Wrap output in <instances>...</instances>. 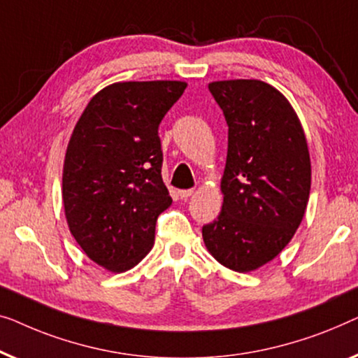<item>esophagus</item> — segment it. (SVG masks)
<instances>
[{
    "instance_id": "esophagus-1",
    "label": "esophagus",
    "mask_w": 358,
    "mask_h": 358,
    "mask_svg": "<svg viewBox=\"0 0 358 358\" xmlns=\"http://www.w3.org/2000/svg\"><path fill=\"white\" fill-rule=\"evenodd\" d=\"M193 193H194V189H180L178 196L181 199H188L189 196H193Z\"/></svg>"
}]
</instances>
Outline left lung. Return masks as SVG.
<instances>
[{"label": "left lung", "instance_id": "8db88e82", "mask_svg": "<svg viewBox=\"0 0 358 358\" xmlns=\"http://www.w3.org/2000/svg\"><path fill=\"white\" fill-rule=\"evenodd\" d=\"M229 124L219 217L203 227L220 264L251 273L289 245L303 219L311 186L305 131L278 89L258 79L209 83Z\"/></svg>", "mask_w": 358, "mask_h": 358}]
</instances>
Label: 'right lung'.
Wrapping results in <instances>:
<instances>
[{
    "label": "right lung",
    "instance_id": "obj_1",
    "mask_svg": "<svg viewBox=\"0 0 358 358\" xmlns=\"http://www.w3.org/2000/svg\"><path fill=\"white\" fill-rule=\"evenodd\" d=\"M183 80L110 84L90 99L69 138L63 206L69 231L110 273L134 268L152 250L155 222L170 208L159 124Z\"/></svg>",
    "mask_w": 358,
    "mask_h": 358
}]
</instances>
